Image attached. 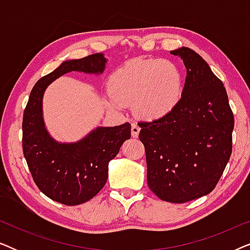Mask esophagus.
<instances>
[{
    "label": "esophagus",
    "mask_w": 250,
    "mask_h": 250,
    "mask_svg": "<svg viewBox=\"0 0 250 250\" xmlns=\"http://www.w3.org/2000/svg\"><path fill=\"white\" fill-rule=\"evenodd\" d=\"M131 131H132V136H133V138H138V136H139V132H140L139 125L135 124V123H132Z\"/></svg>",
    "instance_id": "1"
}]
</instances>
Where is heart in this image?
<instances>
[{"mask_svg":"<svg viewBox=\"0 0 250 250\" xmlns=\"http://www.w3.org/2000/svg\"><path fill=\"white\" fill-rule=\"evenodd\" d=\"M109 88L116 104L134 102L136 114L152 121L169 115L179 105L184 77L170 60L134 59L111 75Z\"/></svg>","mask_w":250,"mask_h":250,"instance_id":"b5f03b06","label":"heart"}]
</instances>
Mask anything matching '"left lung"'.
Here are the masks:
<instances>
[{"label": "left lung", "instance_id": "1", "mask_svg": "<svg viewBox=\"0 0 250 250\" xmlns=\"http://www.w3.org/2000/svg\"><path fill=\"white\" fill-rule=\"evenodd\" d=\"M187 68L182 100L165 117L140 122L150 190L183 204L216 187L232 152L233 112L222 81L189 47L170 51Z\"/></svg>", "mask_w": 250, "mask_h": 250}]
</instances>
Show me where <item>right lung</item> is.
<instances>
[{
	"mask_svg": "<svg viewBox=\"0 0 250 250\" xmlns=\"http://www.w3.org/2000/svg\"><path fill=\"white\" fill-rule=\"evenodd\" d=\"M105 62L102 53L64 61L37 81L23 111L22 151L34 182L46 197L67 206L86 203L104 187L108 164L117 156L123 143L131 138V124L100 126L75 143L57 142L44 125L43 94L47 85L63 74H101Z\"/></svg>",
	"mask_w": 250,
	"mask_h": 250,
	"instance_id": "right-lung-1",
	"label": "right lung"
}]
</instances>
